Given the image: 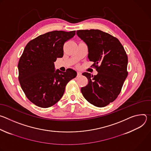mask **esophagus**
Masks as SVG:
<instances>
[{
    "instance_id": "34e87169",
    "label": "esophagus",
    "mask_w": 151,
    "mask_h": 151,
    "mask_svg": "<svg viewBox=\"0 0 151 151\" xmlns=\"http://www.w3.org/2000/svg\"><path fill=\"white\" fill-rule=\"evenodd\" d=\"M81 75V73L80 72H77V76H80Z\"/></svg>"
}]
</instances>
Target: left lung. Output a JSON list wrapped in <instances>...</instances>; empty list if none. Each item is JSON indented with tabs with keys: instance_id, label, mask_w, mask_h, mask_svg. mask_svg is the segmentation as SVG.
<instances>
[{
	"instance_id": "8db88e82",
	"label": "left lung",
	"mask_w": 151,
	"mask_h": 151,
	"mask_svg": "<svg viewBox=\"0 0 151 151\" xmlns=\"http://www.w3.org/2000/svg\"><path fill=\"white\" fill-rule=\"evenodd\" d=\"M77 35L88 46L90 61L98 73L84 72L88 84L81 89L89 103L102 107L113 102L119 94L128 75V57L119 40L100 30H79Z\"/></svg>"
}]
</instances>
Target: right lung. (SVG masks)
<instances>
[{
    "instance_id": "add662e5",
    "label": "right lung",
    "mask_w": 151,
    "mask_h": 151,
    "mask_svg": "<svg viewBox=\"0 0 151 151\" xmlns=\"http://www.w3.org/2000/svg\"><path fill=\"white\" fill-rule=\"evenodd\" d=\"M75 31H52L40 35L26 46L18 64V80L27 99L35 105L47 108L62 97L67 83L76 72L55 70L54 62L63 56V45Z\"/></svg>"
}]
</instances>
